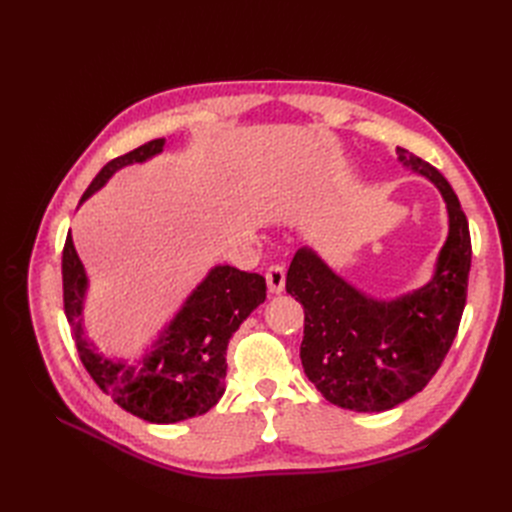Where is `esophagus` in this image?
<instances>
[{"instance_id": "34e87169", "label": "esophagus", "mask_w": 512, "mask_h": 512, "mask_svg": "<svg viewBox=\"0 0 512 512\" xmlns=\"http://www.w3.org/2000/svg\"><path fill=\"white\" fill-rule=\"evenodd\" d=\"M267 286L271 294H282L286 288V271L280 265H273L267 271Z\"/></svg>"}]
</instances>
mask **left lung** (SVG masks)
Instances as JSON below:
<instances>
[{
	"label": "left lung",
	"mask_w": 512,
	"mask_h": 512,
	"mask_svg": "<svg viewBox=\"0 0 512 512\" xmlns=\"http://www.w3.org/2000/svg\"><path fill=\"white\" fill-rule=\"evenodd\" d=\"M397 160L429 179L444 198L448 235L431 277L380 299L339 275L314 247L294 254L286 290L305 309L301 363L331 404L384 412L425 389L451 348L466 307L472 243L466 213L429 162L397 147Z\"/></svg>",
	"instance_id": "1"
}]
</instances>
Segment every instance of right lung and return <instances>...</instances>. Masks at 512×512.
<instances>
[{
	"mask_svg": "<svg viewBox=\"0 0 512 512\" xmlns=\"http://www.w3.org/2000/svg\"><path fill=\"white\" fill-rule=\"evenodd\" d=\"M166 141L156 138L108 162L85 190L79 207L102 190L117 170L160 156ZM64 309L72 337L89 376L117 406L143 421L170 425L209 412L226 391V350L230 337L254 309L265 303L267 284L258 273L215 265L185 297L158 335L136 354L106 356L85 329L89 277L68 232L64 258Z\"/></svg>",
	"mask_w": 512,
	"mask_h": 512,
	"instance_id": "obj_1",
	"label": "right lung"
}]
</instances>
